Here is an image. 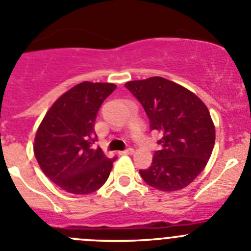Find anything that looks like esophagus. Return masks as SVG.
Masks as SVG:
<instances>
[{
	"mask_svg": "<svg viewBox=\"0 0 251 251\" xmlns=\"http://www.w3.org/2000/svg\"><path fill=\"white\" fill-rule=\"evenodd\" d=\"M133 149H131V147H127V149L125 150V151H123L121 152V154H132L133 153Z\"/></svg>",
	"mask_w": 251,
	"mask_h": 251,
	"instance_id": "esophagus-1",
	"label": "esophagus"
}]
</instances>
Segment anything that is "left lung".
I'll return each instance as SVG.
<instances>
[{
	"instance_id": "8db88e82",
	"label": "left lung",
	"mask_w": 251,
	"mask_h": 251,
	"mask_svg": "<svg viewBox=\"0 0 251 251\" xmlns=\"http://www.w3.org/2000/svg\"><path fill=\"white\" fill-rule=\"evenodd\" d=\"M144 107L150 130L160 136L152 163L140 170L149 186L178 191L196 179L212 154L215 130L202 100L183 86L161 76L125 84Z\"/></svg>"
}]
</instances>
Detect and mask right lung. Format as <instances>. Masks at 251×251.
<instances>
[{
    "label": "right lung",
    "instance_id": "1",
    "mask_svg": "<svg viewBox=\"0 0 251 251\" xmlns=\"http://www.w3.org/2000/svg\"><path fill=\"white\" fill-rule=\"evenodd\" d=\"M115 88L110 83L78 84L53 104L38 127L33 147L37 161L44 175L68 193H93L109 178L116 157L94 149V126Z\"/></svg>",
    "mask_w": 251,
    "mask_h": 251
}]
</instances>
